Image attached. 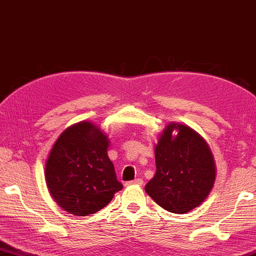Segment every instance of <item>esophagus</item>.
I'll return each mask as SVG.
<instances>
[{
  "instance_id": "34e87169",
  "label": "esophagus",
  "mask_w": 256,
  "mask_h": 256,
  "mask_svg": "<svg viewBox=\"0 0 256 256\" xmlns=\"http://www.w3.org/2000/svg\"><path fill=\"white\" fill-rule=\"evenodd\" d=\"M144 184V180L141 178H136L132 182H125V186H131V185H142Z\"/></svg>"
}]
</instances>
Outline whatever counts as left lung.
<instances>
[{"mask_svg": "<svg viewBox=\"0 0 256 256\" xmlns=\"http://www.w3.org/2000/svg\"><path fill=\"white\" fill-rule=\"evenodd\" d=\"M174 129L177 136L172 134ZM155 176L144 190L166 210L188 212L210 193L216 177L212 154L204 138L186 125H166L155 146Z\"/></svg>", "mask_w": 256, "mask_h": 256, "instance_id": "left-lung-1", "label": "left lung"}]
</instances>
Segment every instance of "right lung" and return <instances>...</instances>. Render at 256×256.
<instances>
[{"instance_id": "obj_1", "label": "right lung", "mask_w": 256, "mask_h": 256, "mask_svg": "<svg viewBox=\"0 0 256 256\" xmlns=\"http://www.w3.org/2000/svg\"><path fill=\"white\" fill-rule=\"evenodd\" d=\"M109 140L90 122H80L58 136L46 162V182L64 210L88 216L104 208L123 188L106 154Z\"/></svg>"}]
</instances>
